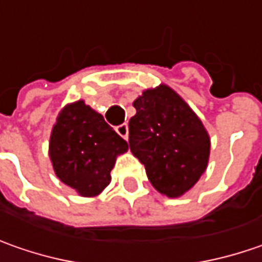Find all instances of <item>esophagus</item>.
<instances>
[{
  "label": "esophagus",
  "mask_w": 262,
  "mask_h": 262,
  "mask_svg": "<svg viewBox=\"0 0 262 262\" xmlns=\"http://www.w3.org/2000/svg\"><path fill=\"white\" fill-rule=\"evenodd\" d=\"M116 132L119 133L121 138H124V139H127L129 138V126L126 124V123H123V124H120L116 127Z\"/></svg>",
  "instance_id": "34e87169"
}]
</instances>
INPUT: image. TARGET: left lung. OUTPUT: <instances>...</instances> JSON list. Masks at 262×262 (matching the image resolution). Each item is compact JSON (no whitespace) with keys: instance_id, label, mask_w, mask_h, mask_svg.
<instances>
[{"instance_id":"obj_1","label":"left lung","mask_w":262,"mask_h":262,"mask_svg":"<svg viewBox=\"0 0 262 262\" xmlns=\"http://www.w3.org/2000/svg\"><path fill=\"white\" fill-rule=\"evenodd\" d=\"M129 146L160 193L179 198L205 171L210 136L188 104L167 85L143 91L133 101Z\"/></svg>"}]
</instances>
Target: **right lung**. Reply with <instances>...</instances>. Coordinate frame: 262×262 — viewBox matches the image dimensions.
<instances>
[{
	"mask_svg": "<svg viewBox=\"0 0 262 262\" xmlns=\"http://www.w3.org/2000/svg\"><path fill=\"white\" fill-rule=\"evenodd\" d=\"M127 149V142L82 99L60 111L50 138L55 174L80 196H97L107 188L117 155Z\"/></svg>",
	"mask_w": 262,
	"mask_h": 262,
	"instance_id": "1",
	"label": "right lung"
}]
</instances>
